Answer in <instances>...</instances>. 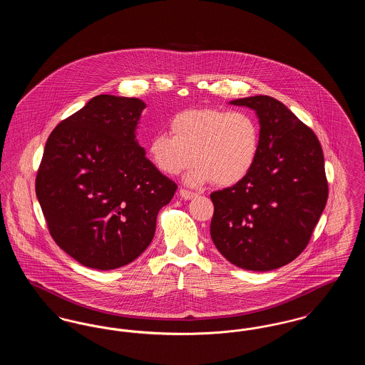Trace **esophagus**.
I'll return each mask as SVG.
<instances>
[{
  "label": "esophagus",
  "instance_id": "34e87169",
  "mask_svg": "<svg viewBox=\"0 0 365 365\" xmlns=\"http://www.w3.org/2000/svg\"><path fill=\"white\" fill-rule=\"evenodd\" d=\"M179 195H180V198H183V200H191V198H194V197L197 195V192H192V191L186 190V189H180Z\"/></svg>",
  "mask_w": 365,
  "mask_h": 365
}]
</instances>
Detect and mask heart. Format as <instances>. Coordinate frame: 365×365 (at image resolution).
<instances>
[{"label": "heart", "instance_id": "1", "mask_svg": "<svg viewBox=\"0 0 365 365\" xmlns=\"http://www.w3.org/2000/svg\"><path fill=\"white\" fill-rule=\"evenodd\" d=\"M171 133L149 139L146 153L160 173L179 175L197 164L186 182L202 186L240 183L255 168L260 153V125L246 110L220 108L186 109L171 119Z\"/></svg>", "mask_w": 365, "mask_h": 365}]
</instances>
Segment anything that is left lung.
Here are the masks:
<instances>
[{
  "instance_id": "obj_1",
  "label": "left lung",
  "mask_w": 365,
  "mask_h": 365,
  "mask_svg": "<svg viewBox=\"0 0 365 365\" xmlns=\"http://www.w3.org/2000/svg\"><path fill=\"white\" fill-rule=\"evenodd\" d=\"M230 104L256 110L260 153L243 180L210 194L215 205L210 237L240 268L277 269L302 253L326 207L323 150L312 130L269 96Z\"/></svg>"
}]
</instances>
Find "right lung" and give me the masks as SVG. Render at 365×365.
<instances>
[{"label": "right lung", "instance_id": "right-lung-1", "mask_svg": "<svg viewBox=\"0 0 365 365\" xmlns=\"http://www.w3.org/2000/svg\"><path fill=\"white\" fill-rule=\"evenodd\" d=\"M145 106L138 98L97 96L57 124L45 145L35 179L39 205L54 242L88 268L135 260L178 189L135 138Z\"/></svg>", "mask_w": 365, "mask_h": 365}]
</instances>
